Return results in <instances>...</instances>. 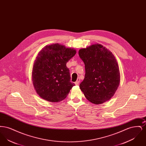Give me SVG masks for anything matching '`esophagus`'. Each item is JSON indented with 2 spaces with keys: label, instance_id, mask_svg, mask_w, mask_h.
I'll return each instance as SVG.
<instances>
[{
  "label": "esophagus",
  "instance_id": "1",
  "mask_svg": "<svg viewBox=\"0 0 146 146\" xmlns=\"http://www.w3.org/2000/svg\"><path fill=\"white\" fill-rule=\"evenodd\" d=\"M80 78H78L77 80L75 82V84H76V85H78V84H79V83H80Z\"/></svg>",
  "mask_w": 146,
  "mask_h": 146
}]
</instances>
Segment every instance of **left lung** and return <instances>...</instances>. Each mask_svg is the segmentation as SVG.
Returning a JSON list of instances; mask_svg holds the SVG:
<instances>
[{"label":"left lung","instance_id":"8db88e82","mask_svg":"<svg viewBox=\"0 0 146 146\" xmlns=\"http://www.w3.org/2000/svg\"><path fill=\"white\" fill-rule=\"evenodd\" d=\"M79 56L85 64V74L79 87L91 103L104 104L117 90L120 76L115 57L101 44L81 49Z\"/></svg>","mask_w":146,"mask_h":146}]
</instances>
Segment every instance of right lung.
I'll return each instance as SVG.
<instances>
[{
  "instance_id": "right-lung-1",
  "label": "right lung",
  "mask_w": 146,
  "mask_h": 146,
  "mask_svg": "<svg viewBox=\"0 0 146 146\" xmlns=\"http://www.w3.org/2000/svg\"><path fill=\"white\" fill-rule=\"evenodd\" d=\"M76 54V50L53 44L39 52L32 70V82L35 90L42 99L58 102L64 99L74 86L70 82V70L67 62Z\"/></svg>"
}]
</instances>
